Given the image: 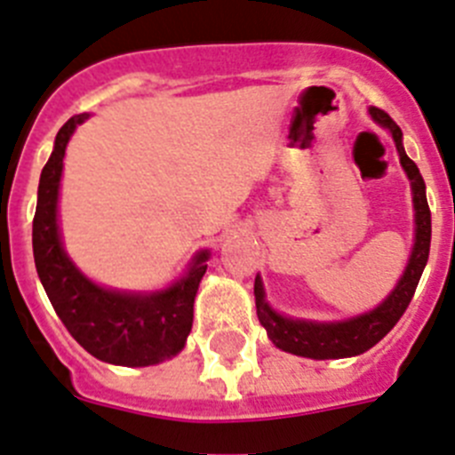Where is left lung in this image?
<instances>
[{
    "mask_svg": "<svg viewBox=\"0 0 455 455\" xmlns=\"http://www.w3.org/2000/svg\"><path fill=\"white\" fill-rule=\"evenodd\" d=\"M370 116L376 124L392 133V140L399 151L401 167L411 179L412 208H415V244H412L411 258H408L399 283L376 308H371L370 313L342 319V322H313V319H294L276 313L265 299L263 278L256 276L253 294H256L258 319L267 331V338L278 349L288 351V354L313 360L351 358V355L365 354L376 342L386 338L395 329L401 315L406 313L417 283H419L421 272L427 267L428 249H431V211H428L427 202V186H424V179H421L417 165L403 149V133L396 122L386 110L376 108V106H370Z\"/></svg>",
    "mask_w": 455,
    "mask_h": 455,
    "instance_id": "left-lung-1",
    "label": "left lung"
}]
</instances>
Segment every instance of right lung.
<instances>
[{"instance_id": "obj_1", "label": "right lung", "mask_w": 455, "mask_h": 455, "mask_svg": "<svg viewBox=\"0 0 455 455\" xmlns=\"http://www.w3.org/2000/svg\"><path fill=\"white\" fill-rule=\"evenodd\" d=\"M88 117V113H81L60 126L54 151L40 174L34 218L36 269L56 315L88 354L110 365H158L186 347L192 306L211 251L195 253L186 274L156 292L104 288L72 263L60 240L59 190L65 147L76 126Z\"/></svg>"}]
</instances>
